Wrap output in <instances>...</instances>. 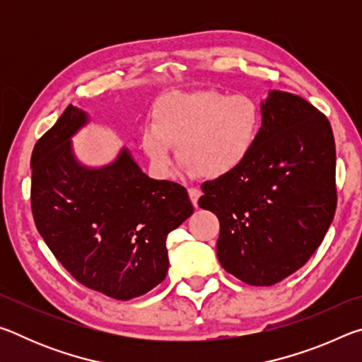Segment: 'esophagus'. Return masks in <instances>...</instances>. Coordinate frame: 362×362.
I'll return each instance as SVG.
<instances>
[{"label": "esophagus", "mask_w": 362, "mask_h": 362, "mask_svg": "<svg viewBox=\"0 0 362 362\" xmlns=\"http://www.w3.org/2000/svg\"><path fill=\"white\" fill-rule=\"evenodd\" d=\"M188 194H189V199H192V203L194 207H198V199L201 196V192L198 188H188Z\"/></svg>", "instance_id": "34e87169"}]
</instances>
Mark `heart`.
I'll return each instance as SVG.
<instances>
[{
	"label": "heart",
	"instance_id": "b5f03b06",
	"mask_svg": "<svg viewBox=\"0 0 362 362\" xmlns=\"http://www.w3.org/2000/svg\"><path fill=\"white\" fill-rule=\"evenodd\" d=\"M262 113L246 94L214 89L163 97L144 126L142 148L164 177L175 166L174 146L188 174L222 179L240 169L259 140Z\"/></svg>",
	"mask_w": 362,
	"mask_h": 362
}]
</instances>
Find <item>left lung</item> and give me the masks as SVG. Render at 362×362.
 Instances as JSON below:
<instances>
[{"mask_svg":"<svg viewBox=\"0 0 362 362\" xmlns=\"http://www.w3.org/2000/svg\"><path fill=\"white\" fill-rule=\"evenodd\" d=\"M252 153L203 183L199 207L218 217L220 265L243 283L273 286L320 247L337 207L329 119L300 95L269 90Z\"/></svg>","mask_w":362,"mask_h":362,"instance_id":"obj_1","label":"left lung"}]
</instances>
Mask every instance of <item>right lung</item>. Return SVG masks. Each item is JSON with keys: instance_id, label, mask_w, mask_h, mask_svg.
<instances>
[{"instance_id": "right-lung-1", "label": "right lung", "mask_w": 362, "mask_h": 362, "mask_svg": "<svg viewBox=\"0 0 362 362\" xmlns=\"http://www.w3.org/2000/svg\"><path fill=\"white\" fill-rule=\"evenodd\" d=\"M89 115L69 105L32 153V211L42 240L78 283L116 300L144 296L166 278V238L193 214L187 189L142 173L122 146L89 168L71 137Z\"/></svg>"}]
</instances>
